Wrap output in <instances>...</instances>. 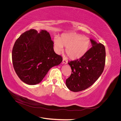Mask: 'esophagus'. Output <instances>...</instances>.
Here are the masks:
<instances>
[{
    "label": "esophagus",
    "mask_w": 121,
    "mask_h": 121,
    "mask_svg": "<svg viewBox=\"0 0 121 121\" xmlns=\"http://www.w3.org/2000/svg\"><path fill=\"white\" fill-rule=\"evenodd\" d=\"M67 63H68L67 60H66L65 59H63V62H62V64L65 65V64H67Z\"/></svg>",
    "instance_id": "34e87169"
}]
</instances>
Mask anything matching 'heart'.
<instances>
[{"label":"heart","mask_w":121,"mask_h":121,"mask_svg":"<svg viewBox=\"0 0 121 121\" xmlns=\"http://www.w3.org/2000/svg\"><path fill=\"white\" fill-rule=\"evenodd\" d=\"M53 42L57 53H60L65 46V52L72 60L83 57L88 51L91 45L89 38L75 32L64 33L60 37L56 36Z\"/></svg>","instance_id":"heart-1"}]
</instances>
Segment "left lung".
<instances>
[{"label": "left lung", "instance_id": "obj_1", "mask_svg": "<svg viewBox=\"0 0 121 121\" xmlns=\"http://www.w3.org/2000/svg\"><path fill=\"white\" fill-rule=\"evenodd\" d=\"M92 47L80 59L69 61L72 74L66 80L69 89L78 92L94 84L104 71L105 62V49L101 43L90 39Z\"/></svg>", "mask_w": 121, "mask_h": 121}]
</instances>
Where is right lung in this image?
I'll use <instances>...</instances> for the list:
<instances>
[{
  "instance_id": "right-lung-1",
  "label": "right lung",
  "mask_w": 121,
  "mask_h": 121,
  "mask_svg": "<svg viewBox=\"0 0 121 121\" xmlns=\"http://www.w3.org/2000/svg\"><path fill=\"white\" fill-rule=\"evenodd\" d=\"M13 68L20 79L28 85L41 82L52 67L63 58L55 53L53 42L46 30L24 32L15 42L12 51Z\"/></svg>"
}]
</instances>
